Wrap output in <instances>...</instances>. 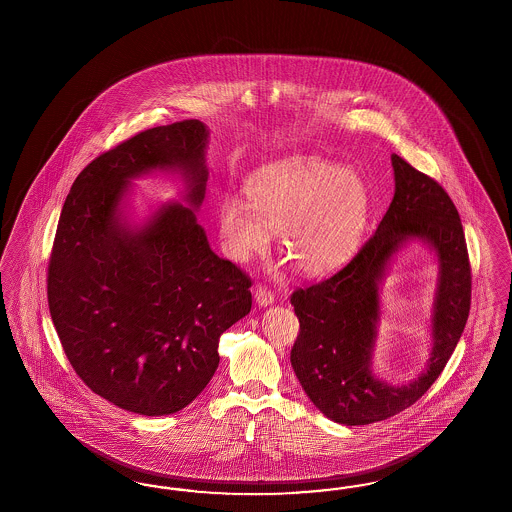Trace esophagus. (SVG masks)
<instances>
[{"label": "esophagus", "instance_id": "34e87169", "mask_svg": "<svg viewBox=\"0 0 512 512\" xmlns=\"http://www.w3.org/2000/svg\"><path fill=\"white\" fill-rule=\"evenodd\" d=\"M255 302H257V306H261V308L272 306V304H274V295H272L270 291H266L264 287H257V289H255Z\"/></svg>", "mask_w": 512, "mask_h": 512}]
</instances>
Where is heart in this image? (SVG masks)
Returning a JSON list of instances; mask_svg holds the SVG:
<instances>
[{
    "label": "heart",
    "instance_id": "1",
    "mask_svg": "<svg viewBox=\"0 0 512 512\" xmlns=\"http://www.w3.org/2000/svg\"><path fill=\"white\" fill-rule=\"evenodd\" d=\"M249 204L225 197L217 208L221 244L234 263L264 253L272 233L302 276L334 272L357 249L372 212L357 171L317 157H289L253 174Z\"/></svg>",
    "mask_w": 512,
    "mask_h": 512
}]
</instances>
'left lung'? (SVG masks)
Listing matches in <instances>:
<instances>
[{"mask_svg":"<svg viewBox=\"0 0 512 512\" xmlns=\"http://www.w3.org/2000/svg\"><path fill=\"white\" fill-rule=\"evenodd\" d=\"M390 161L394 197L375 234L336 276L291 296L300 321L293 370L313 405L345 426L385 420L417 402L454 353L471 304L469 257L454 202L400 155H390ZM413 243L428 248L438 266L431 357L417 378L390 384L372 370L380 293L395 257Z\"/></svg>","mask_w":512,"mask_h":512,"instance_id":"obj_1","label":"left lung"}]
</instances>
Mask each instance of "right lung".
Returning <instances> with one entry per match:
<instances>
[{
  "label": "right lung",
  "mask_w": 512,
  "mask_h": 512,
  "mask_svg": "<svg viewBox=\"0 0 512 512\" xmlns=\"http://www.w3.org/2000/svg\"><path fill=\"white\" fill-rule=\"evenodd\" d=\"M210 129L159 125L99 155L71 187L48 266V306L80 379L120 409L172 415L219 364V336L251 310V281L217 257L197 221ZM155 171L183 202L134 210L132 182Z\"/></svg>",
  "instance_id": "obj_1"
}]
</instances>
